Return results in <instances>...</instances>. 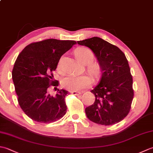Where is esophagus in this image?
<instances>
[{
  "label": "esophagus",
  "mask_w": 153,
  "mask_h": 153,
  "mask_svg": "<svg viewBox=\"0 0 153 153\" xmlns=\"http://www.w3.org/2000/svg\"><path fill=\"white\" fill-rule=\"evenodd\" d=\"M71 93V94H72V95H81V94L82 93H83L82 92H79V91H71V92H70Z\"/></svg>",
  "instance_id": "obj_1"
}]
</instances>
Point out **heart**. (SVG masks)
Here are the masks:
<instances>
[{
    "label": "heart",
    "instance_id": "heart-1",
    "mask_svg": "<svg viewBox=\"0 0 153 153\" xmlns=\"http://www.w3.org/2000/svg\"><path fill=\"white\" fill-rule=\"evenodd\" d=\"M75 55L78 60L83 64L90 63L94 58V54L92 51L86 47H79L76 48L75 51ZM61 62L62 60H60L58 64V68L60 70H61ZM97 70V67L96 65H93L90 68V71L93 74H96ZM91 83V80L90 77L85 75L77 76L73 74L67 75L62 79L61 82V84L63 87L71 91L82 90L88 87Z\"/></svg>",
    "mask_w": 153,
    "mask_h": 153
}]
</instances>
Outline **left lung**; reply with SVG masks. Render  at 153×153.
<instances>
[{
	"label": "left lung",
	"instance_id": "left-lung-1",
	"mask_svg": "<svg viewBox=\"0 0 153 153\" xmlns=\"http://www.w3.org/2000/svg\"><path fill=\"white\" fill-rule=\"evenodd\" d=\"M77 43L91 49L100 70L99 82L91 91L95 100L85 108L87 117L100 125L120 122L128 114L134 95L132 76L124 53L97 37Z\"/></svg>",
	"mask_w": 153,
	"mask_h": 153
}]
</instances>
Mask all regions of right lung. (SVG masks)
Listing matches in <instances>:
<instances>
[{
	"instance_id": "obj_1",
	"label": "right lung",
	"mask_w": 153,
	"mask_h": 153,
	"mask_svg": "<svg viewBox=\"0 0 153 153\" xmlns=\"http://www.w3.org/2000/svg\"><path fill=\"white\" fill-rule=\"evenodd\" d=\"M75 44V41L49 39L28 45L18 55L12 70L13 82L19 106L34 121L54 122L66 113L67 91L58 89L53 97L48 89L58 85L53 72L60 57Z\"/></svg>"
}]
</instances>
